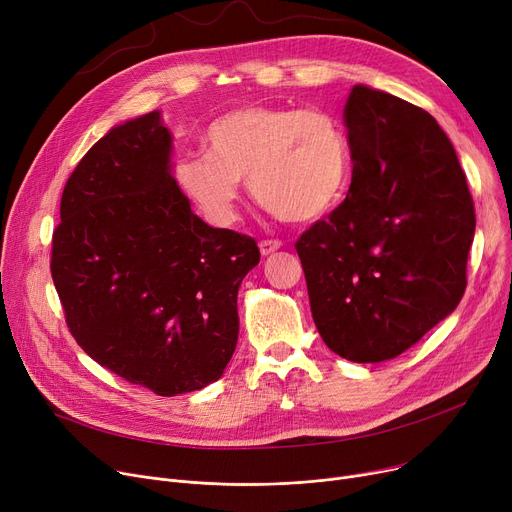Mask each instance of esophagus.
Returning a JSON list of instances; mask_svg holds the SVG:
<instances>
[{
    "mask_svg": "<svg viewBox=\"0 0 512 512\" xmlns=\"http://www.w3.org/2000/svg\"><path fill=\"white\" fill-rule=\"evenodd\" d=\"M279 248H281V242H277V239H262V242H260V254L262 256L275 254Z\"/></svg>",
    "mask_w": 512,
    "mask_h": 512,
    "instance_id": "34e87169",
    "label": "esophagus"
}]
</instances>
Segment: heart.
Segmentation results:
<instances>
[{
  "label": "heart",
  "instance_id": "b5f03b06",
  "mask_svg": "<svg viewBox=\"0 0 512 512\" xmlns=\"http://www.w3.org/2000/svg\"><path fill=\"white\" fill-rule=\"evenodd\" d=\"M204 142L208 153L177 159L173 179L217 227L235 223L244 179L264 208L291 223L333 213L351 182L347 128L320 107H237L208 126Z\"/></svg>",
  "mask_w": 512,
  "mask_h": 512
}]
</instances>
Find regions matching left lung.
<instances>
[{"label":"left lung","instance_id":"left-lung-1","mask_svg":"<svg viewBox=\"0 0 512 512\" xmlns=\"http://www.w3.org/2000/svg\"><path fill=\"white\" fill-rule=\"evenodd\" d=\"M345 126L347 198L295 248L322 341L349 362L376 364L459 306L475 213L455 148L428 111L355 84Z\"/></svg>","mask_w":512,"mask_h":512}]
</instances>
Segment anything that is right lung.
<instances>
[{"label":"right lung","instance_id":"add662e5","mask_svg":"<svg viewBox=\"0 0 512 512\" xmlns=\"http://www.w3.org/2000/svg\"><path fill=\"white\" fill-rule=\"evenodd\" d=\"M161 111L113 126L62 194L51 277L76 343L155 395L223 376L237 345V291L260 262L252 237L192 213L173 179Z\"/></svg>","mask_w":512,"mask_h":512}]
</instances>
